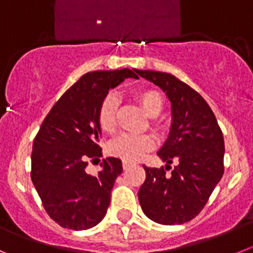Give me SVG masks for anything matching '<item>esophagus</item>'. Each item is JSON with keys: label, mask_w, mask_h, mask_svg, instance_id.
<instances>
[{"label": "esophagus", "mask_w": 253, "mask_h": 253, "mask_svg": "<svg viewBox=\"0 0 253 253\" xmlns=\"http://www.w3.org/2000/svg\"><path fill=\"white\" fill-rule=\"evenodd\" d=\"M122 165H124V169L127 170V169H128V168H131V166L133 165V164H132L131 161H124V164H122Z\"/></svg>", "instance_id": "34e87169"}]
</instances>
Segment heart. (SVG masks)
Segmentation results:
<instances>
[{
	"label": "heart",
	"instance_id": "heart-1",
	"mask_svg": "<svg viewBox=\"0 0 253 253\" xmlns=\"http://www.w3.org/2000/svg\"><path fill=\"white\" fill-rule=\"evenodd\" d=\"M133 98L142 107L143 112L149 117H156L163 111V95L155 89L142 88L133 92ZM98 124L106 132H112L117 125V101L113 95H107L102 101L98 110ZM154 147V141L145 135L118 136L111 143V151L126 161H136L141 159L149 150Z\"/></svg>",
	"mask_w": 253,
	"mask_h": 253
}]
</instances>
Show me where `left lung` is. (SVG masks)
Masks as SVG:
<instances>
[{
    "label": "left lung",
    "instance_id": "8db88e82",
    "mask_svg": "<svg viewBox=\"0 0 253 253\" xmlns=\"http://www.w3.org/2000/svg\"><path fill=\"white\" fill-rule=\"evenodd\" d=\"M158 85L171 103L169 136L158 151L165 169L143 165L146 180L138 190L143 213L160 224L174 226L197 217L222 179L224 140L217 118L204 98L172 74L137 70ZM172 161L177 166L169 175Z\"/></svg>",
    "mask_w": 253,
    "mask_h": 253
}]
</instances>
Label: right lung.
Returning a JSON list of instances; mask_svg holds the SVG:
<instances>
[{"label":"right lung","instance_id":"1","mask_svg":"<svg viewBox=\"0 0 253 253\" xmlns=\"http://www.w3.org/2000/svg\"><path fill=\"white\" fill-rule=\"evenodd\" d=\"M127 78L138 79L137 69L84 74L54 104L34 140L31 180L47 214L64 228H92L106 215L121 160L103 159L97 176L85 168L102 156L99 106Z\"/></svg>","mask_w":253,"mask_h":253}]
</instances>
